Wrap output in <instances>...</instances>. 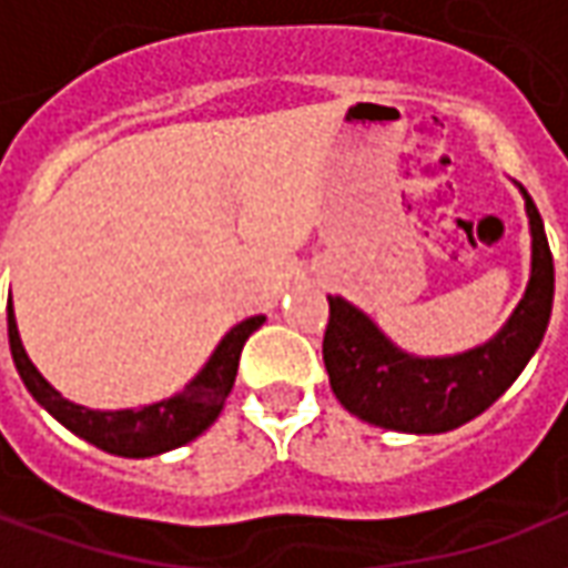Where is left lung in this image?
Here are the masks:
<instances>
[{
    "label": "left lung",
    "mask_w": 568,
    "mask_h": 568,
    "mask_svg": "<svg viewBox=\"0 0 568 568\" xmlns=\"http://www.w3.org/2000/svg\"><path fill=\"white\" fill-rule=\"evenodd\" d=\"M532 227V276L508 325L489 344L453 358H414L344 297L328 295L322 358L337 402L374 426L435 435L484 414L508 386L548 332L554 304V255L536 203L526 194Z\"/></svg>",
    "instance_id": "left-lung-1"
}]
</instances>
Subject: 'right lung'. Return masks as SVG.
<instances>
[{"label":"right lung","instance_id":"obj_1","mask_svg":"<svg viewBox=\"0 0 568 568\" xmlns=\"http://www.w3.org/2000/svg\"><path fill=\"white\" fill-rule=\"evenodd\" d=\"M261 322H264V316H252V320L240 322L236 328L224 334V341L212 353L206 368L200 371L197 377L187 383L179 395L166 398V402H158V405L140 407V410H109V414L72 405L57 393L51 383L44 381L30 362V356H27L23 344H20L18 322H14L11 304H8V344H11V358L18 365L20 381L27 383L32 398L51 417L60 419L79 438L91 440L93 447H100V450L142 459V456L175 450V447L194 440L200 432H206L215 423V417L222 414L224 402H227V395L234 389L240 353L246 346L248 334L258 332Z\"/></svg>","mask_w":568,"mask_h":568}]
</instances>
